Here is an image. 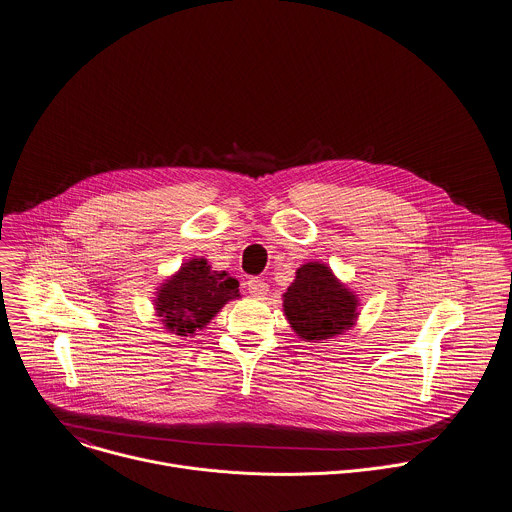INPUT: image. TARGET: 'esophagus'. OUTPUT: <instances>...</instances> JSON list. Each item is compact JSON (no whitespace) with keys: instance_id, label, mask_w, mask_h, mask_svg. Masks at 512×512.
<instances>
[{"instance_id":"1","label":"esophagus","mask_w":512,"mask_h":512,"mask_svg":"<svg viewBox=\"0 0 512 512\" xmlns=\"http://www.w3.org/2000/svg\"><path fill=\"white\" fill-rule=\"evenodd\" d=\"M245 285H247V289H249V293H251L253 297H265L267 291H269V285H267L261 277H249V279L245 281Z\"/></svg>"}]
</instances>
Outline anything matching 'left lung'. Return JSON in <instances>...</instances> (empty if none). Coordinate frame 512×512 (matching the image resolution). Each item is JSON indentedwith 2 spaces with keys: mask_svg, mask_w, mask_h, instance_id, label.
Masks as SVG:
<instances>
[{
  "mask_svg": "<svg viewBox=\"0 0 512 512\" xmlns=\"http://www.w3.org/2000/svg\"><path fill=\"white\" fill-rule=\"evenodd\" d=\"M358 305L354 291L317 261L301 265L283 293L285 317L303 342H325L354 327Z\"/></svg>",
  "mask_w": 512,
  "mask_h": 512,
  "instance_id": "obj_1",
  "label": "left lung"
}]
</instances>
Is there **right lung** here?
I'll return each mask as SVG.
<instances>
[{"label":"right lung","mask_w":512,"mask_h":512,"mask_svg":"<svg viewBox=\"0 0 512 512\" xmlns=\"http://www.w3.org/2000/svg\"><path fill=\"white\" fill-rule=\"evenodd\" d=\"M237 297H241L237 279L227 271H211L207 259H191L158 287L154 309L170 333L187 337Z\"/></svg>","instance_id":"add662e5"}]
</instances>
